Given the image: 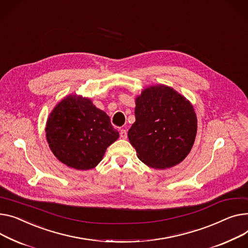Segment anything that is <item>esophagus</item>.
<instances>
[{"label":"esophagus","mask_w":248,"mask_h":248,"mask_svg":"<svg viewBox=\"0 0 248 248\" xmlns=\"http://www.w3.org/2000/svg\"><path fill=\"white\" fill-rule=\"evenodd\" d=\"M120 136H121V138H122V139H126V138H127V133H126V130H125V129H121V131H120Z\"/></svg>","instance_id":"obj_1"}]
</instances>
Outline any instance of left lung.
<instances>
[{"mask_svg":"<svg viewBox=\"0 0 248 248\" xmlns=\"http://www.w3.org/2000/svg\"><path fill=\"white\" fill-rule=\"evenodd\" d=\"M135 115L127 137L144 164L169 169L187 156L195 140L197 119L184 95L164 85L146 88L136 98Z\"/></svg>","mask_w":248,"mask_h":248,"instance_id":"left-lung-1","label":"left lung"}]
</instances>
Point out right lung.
Instances as JSON below:
<instances>
[{
    "label": "right lung",
    "instance_id": "right-lung-1",
    "mask_svg": "<svg viewBox=\"0 0 248 248\" xmlns=\"http://www.w3.org/2000/svg\"><path fill=\"white\" fill-rule=\"evenodd\" d=\"M46 136L55 156L78 170L95 168L120 137L108 115L88 97L70 94L49 113Z\"/></svg>",
    "mask_w": 248,
    "mask_h": 248
}]
</instances>
